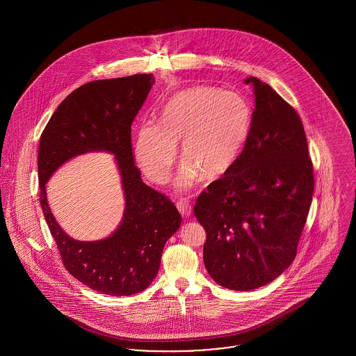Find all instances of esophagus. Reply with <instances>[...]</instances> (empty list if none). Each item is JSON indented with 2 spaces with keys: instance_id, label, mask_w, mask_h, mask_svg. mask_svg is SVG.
I'll list each match as a JSON object with an SVG mask.
<instances>
[{
  "instance_id": "1",
  "label": "esophagus",
  "mask_w": 356,
  "mask_h": 356,
  "mask_svg": "<svg viewBox=\"0 0 356 356\" xmlns=\"http://www.w3.org/2000/svg\"><path fill=\"white\" fill-rule=\"evenodd\" d=\"M176 207H177L179 212L183 215V218H189V216H191V213H192V207H191V204L188 203L186 199H183V200L177 202Z\"/></svg>"
}]
</instances>
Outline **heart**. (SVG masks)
Masks as SVG:
<instances>
[{"label":"heart","mask_w":356,"mask_h":356,"mask_svg":"<svg viewBox=\"0 0 356 356\" xmlns=\"http://www.w3.org/2000/svg\"><path fill=\"white\" fill-rule=\"evenodd\" d=\"M251 105L236 92L215 86H191L175 93L156 124L138 128L134 143L136 163L156 184L168 181L180 143L184 160L175 186L186 191L200 175L215 179L231 168L251 129Z\"/></svg>","instance_id":"1"}]
</instances>
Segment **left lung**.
Segmentation results:
<instances>
[{
  "mask_svg": "<svg viewBox=\"0 0 356 356\" xmlns=\"http://www.w3.org/2000/svg\"><path fill=\"white\" fill-rule=\"evenodd\" d=\"M250 135L235 163L193 208L207 232L204 264L221 287L251 291L296 256L314 193V167L298 112L256 77Z\"/></svg>",
  "mask_w": 356,
  "mask_h": 356,
  "instance_id": "obj_1",
  "label": "left lung"
}]
</instances>
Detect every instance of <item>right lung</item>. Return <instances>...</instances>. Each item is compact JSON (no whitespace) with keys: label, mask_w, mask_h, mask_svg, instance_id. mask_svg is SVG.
Listing matches in <instances>:
<instances>
[{"label":"right lung","mask_w":356,"mask_h":356,"mask_svg":"<svg viewBox=\"0 0 356 356\" xmlns=\"http://www.w3.org/2000/svg\"><path fill=\"white\" fill-rule=\"evenodd\" d=\"M153 84V74H134L83 85L58 105L40 137V204L63 264L86 287L111 296L134 295L152 283L164 245L181 224L175 204L143 183L134 160L131 127ZM92 150L117 156L126 212L111 237L77 242L51 215L44 184L69 158Z\"/></svg>","instance_id":"add662e5"}]
</instances>
